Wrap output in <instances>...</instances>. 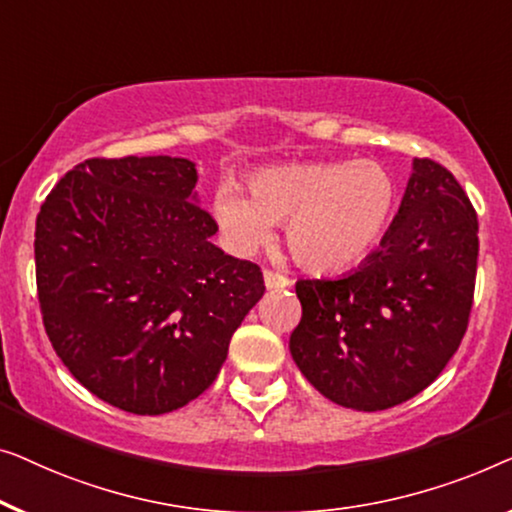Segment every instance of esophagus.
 I'll use <instances>...</instances> for the list:
<instances>
[{
	"instance_id": "34e87169",
	"label": "esophagus",
	"mask_w": 512,
	"mask_h": 512,
	"mask_svg": "<svg viewBox=\"0 0 512 512\" xmlns=\"http://www.w3.org/2000/svg\"><path fill=\"white\" fill-rule=\"evenodd\" d=\"M264 285L269 287V290H283V287H290L292 280L283 276V273H276L271 269L264 271Z\"/></svg>"
}]
</instances>
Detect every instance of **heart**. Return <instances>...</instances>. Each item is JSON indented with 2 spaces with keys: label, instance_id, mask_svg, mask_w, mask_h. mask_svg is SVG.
Masks as SVG:
<instances>
[{
  "label": "heart",
  "instance_id": "1",
  "mask_svg": "<svg viewBox=\"0 0 512 512\" xmlns=\"http://www.w3.org/2000/svg\"><path fill=\"white\" fill-rule=\"evenodd\" d=\"M215 190L213 213L239 253L269 243L287 222L294 262L313 273H338L378 246L397 211V181L380 162L338 160L262 169L248 181Z\"/></svg>",
  "mask_w": 512,
  "mask_h": 512
}]
</instances>
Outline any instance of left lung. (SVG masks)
I'll return each mask as SVG.
<instances>
[{
  "label": "left lung",
  "mask_w": 512,
  "mask_h": 512,
  "mask_svg": "<svg viewBox=\"0 0 512 512\" xmlns=\"http://www.w3.org/2000/svg\"><path fill=\"white\" fill-rule=\"evenodd\" d=\"M478 215L434 160H413L380 248L336 280H299L290 352L322 397L385 410L429 387L469 327Z\"/></svg>",
  "instance_id": "left-lung-1"
}]
</instances>
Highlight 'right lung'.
<instances>
[{
	"instance_id": "right-lung-1",
	"label": "right lung",
	"mask_w": 512,
	"mask_h": 512,
	"mask_svg": "<svg viewBox=\"0 0 512 512\" xmlns=\"http://www.w3.org/2000/svg\"><path fill=\"white\" fill-rule=\"evenodd\" d=\"M185 157H92L37 215L43 327L78 383L134 415L197 399L264 294L259 266L213 246Z\"/></svg>"
}]
</instances>
